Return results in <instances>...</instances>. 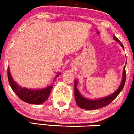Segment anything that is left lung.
<instances>
[{"label": "left lung", "mask_w": 134, "mask_h": 134, "mask_svg": "<svg viewBox=\"0 0 134 134\" xmlns=\"http://www.w3.org/2000/svg\"><path fill=\"white\" fill-rule=\"evenodd\" d=\"M113 39L115 40L116 42H117L120 46L122 47L123 50H124L123 44L121 43L120 41L116 38L115 36H113ZM126 65L124 66L123 68V72H122V81L120 82V86H119L118 89L113 92L111 94L109 95V96H105V97H101V98H97L96 99H88L86 97H84L79 92V89L77 88V84H78V80L75 79V100H76V104L79 107L84 109L86 110H93V109H97L102 108L103 107L108 105L109 103L116 98L118 96V95L120 93V92L122 90L126 82V71H125Z\"/></svg>", "instance_id": "8db88e82"}]
</instances>
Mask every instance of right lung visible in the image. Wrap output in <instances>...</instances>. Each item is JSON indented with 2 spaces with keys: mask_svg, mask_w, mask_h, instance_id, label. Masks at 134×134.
I'll return each mask as SVG.
<instances>
[{
  "mask_svg": "<svg viewBox=\"0 0 134 134\" xmlns=\"http://www.w3.org/2000/svg\"><path fill=\"white\" fill-rule=\"evenodd\" d=\"M61 75V72L56 74L54 77V80L59 75ZM8 79L10 85L12 89L15 93V94L22 100L26 103L30 104L40 105L46 102L48 98L50 93L53 88V84L54 82L52 83L48 86L40 89H29L25 87L21 86L19 84L14 81L11 73H10V67H8Z\"/></svg>",
  "mask_w": 134,
  "mask_h": 134,
  "instance_id": "obj_1",
  "label": "right lung"
}]
</instances>
